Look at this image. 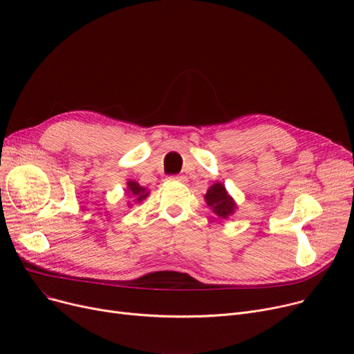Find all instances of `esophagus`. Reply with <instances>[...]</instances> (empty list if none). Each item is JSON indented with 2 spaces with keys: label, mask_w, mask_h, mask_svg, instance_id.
<instances>
[{
  "label": "esophagus",
  "mask_w": 354,
  "mask_h": 354,
  "mask_svg": "<svg viewBox=\"0 0 354 354\" xmlns=\"http://www.w3.org/2000/svg\"><path fill=\"white\" fill-rule=\"evenodd\" d=\"M169 180H174V181L185 183V181H186V177H183V176H171V177H169Z\"/></svg>",
  "instance_id": "obj_1"
}]
</instances>
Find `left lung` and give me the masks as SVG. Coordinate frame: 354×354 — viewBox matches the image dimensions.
<instances>
[{
  "instance_id": "8db88e82",
  "label": "left lung",
  "mask_w": 354,
  "mask_h": 354,
  "mask_svg": "<svg viewBox=\"0 0 354 354\" xmlns=\"http://www.w3.org/2000/svg\"><path fill=\"white\" fill-rule=\"evenodd\" d=\"M205 201L210 210L221 219H228L238 209V205L232 199V196L226 192L225 185H222L221 181L214 183V185L207 189L205 194Z\"/></svg>"
}]
</instances>
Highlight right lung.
<instances>
[{
	"mask_svg": "<svg viewBox=\"0 0 354 354\" xmlns=\"http://www.w3.org/2000/svg\"><path fill=\"white\" fill-rule=\"evenodd\" d=\"M124 194L128 196V199H129L128 207H132L133 203H140L142 201H145L149 196V190L144 186H140L139 183L135 180H128L126 181Z\"/></svg>",
	"mask_w": 354,
	"mask_h": 354,
	"instance_id": "1",
	"label": "right lung"
}]
</instances>
